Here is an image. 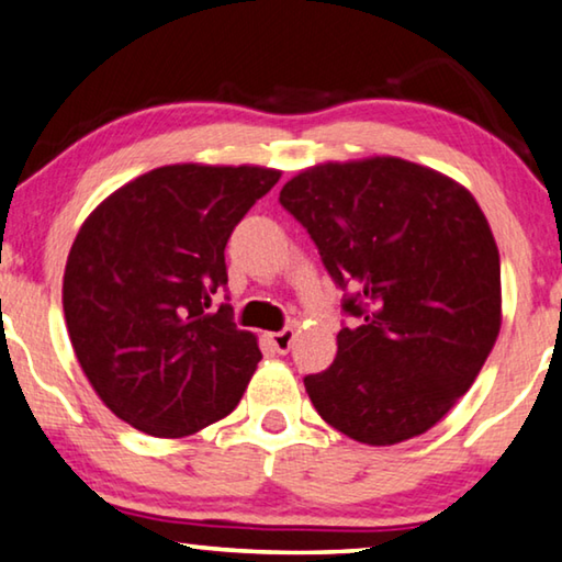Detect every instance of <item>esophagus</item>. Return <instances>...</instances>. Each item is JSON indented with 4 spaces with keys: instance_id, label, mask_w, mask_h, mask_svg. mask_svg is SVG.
Listing matches in <instances>:
<instances>
[{
    "instance_id": "34e87169",
    "label": "esophagus",
    "mask_w": 562,
    "mask_h": 562,
    "mask_svg": "<svg viewBox=\"0 0 562 562\" xmlns=\"http://www.w3.org/2000/svg\"><path fill=\"white\" fill-rule=\"evenodd\" d=\"M267 338H270V342H272V348L278 350V353H290V348H292V342H295V330L292 328H282L280 333H270L267 335Z\"/></svg>"
}]
</instances>
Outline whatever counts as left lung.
<instances>
[{"label":"left lung","mask_w":562,"mask_h":562,"mask_svg":"<svg viewBox=\"0 0 562 562\" xmlns=\"http://www.w3.org/2000/svg\"><path fill=\"white\" fill-rule=\"evenodd\" d=\"M280 204L315 241L356 317L305 391L346 437L389 447L429 431L472 386L499 333V252L457 181L404 158L313 166Z\"/></svg>","instance_id":"1"}]
</instances>
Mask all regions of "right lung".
Wrapping results in <instances>:
<instances>
[{"label": "right lung", "instance_id": "1", "mask_svg": "<svg viewBox=\"0 0 562 562\" xmlns=\"http://www.w3.org/2000/svg\"><path fill=\"white\" fill-rule=\"evenodd\" d=\"M278 181L259 166H161L80 227L63 278L67 333L90 386L133 429L189 437L239 404L262 353L232 305L212 303L234 227Z\"/></svg>", "mask_w": 562, "mask_h": 562}]
</instances>
